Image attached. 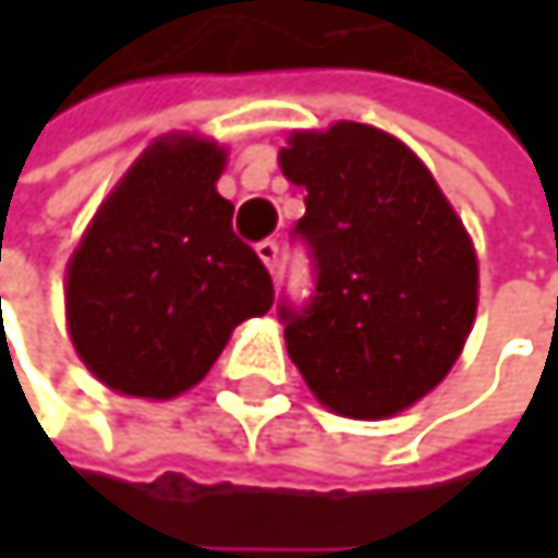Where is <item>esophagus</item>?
Wrapping results in <instances>:
<instances>
[{"mask_svg": "<svg viewBox=\"0 0 558 558\" xmlns=\"http://www.w3.org/2000/svg\"><path fill=\"white\" fill-rule=\"evenodd\" d=\"M258 258L265 262V268L275 275L278 271V258H280V245L275 242V239H265L262 245H258Z\"/></svg>", "mask_w": 558, "mask_h": 558, "instance_id": "obj_1", "label": "esophagus"}]
</instances>
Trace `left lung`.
<instances>
[{"label":"left lung","mask_w":558,"mask_h":558,"mask_svg":"<svg viewBox=\"0 0 558 558\" xmlns=\"http://www.w3.org/2000/svg\"><path fill=\"white\" fill-rule=\"evenodd\" d=\"M280 170L306 186L293 235L316 275L303 306L280 303L287 352L329 410L390 416L449 375L472 332V239L426 165L381 129L293 132Z\"/></svg>","instance_id":"1"}]
</instances>
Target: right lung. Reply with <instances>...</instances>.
<instances>
[{
	"instance_id": "obj_1",
	"label": "right lung",
	"mask_w": 558,
	"mask_h": 558,
	"mask_svg": "<svg viewBox=\"0 0 558 558\" xmlns=\"http://www.w3.org/2000/svg\"><path fill=\"white\" fill-rule=\"evenodd\" d=\"M226 151L158 138L109 193L66 265V326L112 390L168 400L206 378L232 329L265 316L275 283L216 193Z\"/></svg>"
}]
</instances>
